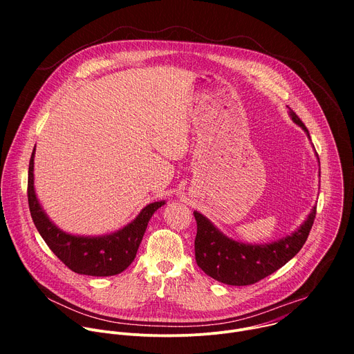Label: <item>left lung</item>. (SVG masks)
<instances>
[{
    "instance_id": "left-lung-1",
    "label": "left lung",
    "mask_w": 354,
    "mask_h": 354,
    "mask_svg": "<svg viewBox=\"0 0 354 354\" xmlns=\"http://www.w3.org/2000/svg\"><path fill=\"white\" fill-rule=\"evenodd\" d=\"M288 115L311 140L307 127L291 109ZM193 214L197 223L194 239L197 266L207 276L224 284L249 286L274 273L298 254L313 228L317 206L313 207L307 220L294 232L268 243H245L235 241L223 234L206 216L198 212H193Z\"/></svg>"
}]
</instances>
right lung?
<instances>
[{
  "label": "right lung",
  "mask_w": 354,
  "mask_h": 354,
  "mask_svg": "<svg viewBox=\"0 0 354 354\" xmlns=\"http://www.w3.org/2000/svg\"><path fill=\"white\" fill-rule=\"evenodd\" d=\"M33 164L35 148L29 161L28 174L29 210L35 227L53 254L68 269L78 274L106 277L126 270L136 258L148 221L165 205V200L147 205L131 223L119 231L99 236L73 235L60 230L40 206L33 183Z\"/></svg>",
  "instance_id": "right-lung-1"
}]
</instances>
